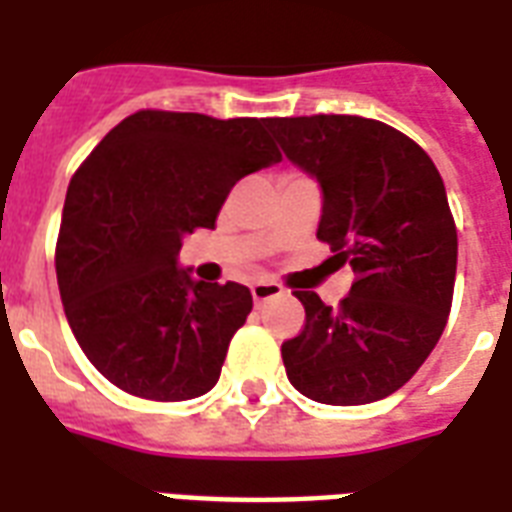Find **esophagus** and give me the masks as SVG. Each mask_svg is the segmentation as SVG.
Listing matches in <instances>:
<instances>
[{
    "instance_id": "esophagus-1",
    "label": "esophagus",
    "mask_w": 512,
    "mask_h": 512,
    "mask_svg": "<svg viewBox=\"0 0 512 512\" xmlns=\"http://www.w3.org/2000/svg\"><path fill=\"white\" fill-rule=\"evenodd\" d=\"M284 295V289L276 281H255L252 284V300L255 303H265V300H273V297Z\"/></svg>"
}]
</instances>
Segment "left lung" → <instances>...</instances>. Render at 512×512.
I'll use <instances>...</instances> for the list:
<instances>
[{
    "label": "left lung",
    "instance_id": "8db88e82",
    "mask_svg": "<svg viewBox=\"0 0 512 512\" xmlns=\"http://www.w3.org/2000/svg\"><path fill=\"white\" fill-rule=\"evenodd\" d=\"M289 162L321 185L319 236L353 268L340 308L295 292L305 329L281 345L289 382L332 406L396 393L436 348L452 308L457 228L436 164L364 116L268 119Z\"/></svg>",
    "mask_w": 512,
    "mask_h": 512
}]
</instances>
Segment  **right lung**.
Listing matches in <instances>:
<instances>
[{
  "instance_id": "obj_1",
  "label": "right lung",
  "mask_w": 512,
  "mask_h": 512,
  "mask_svg": "<svg viewBox=\"0 0 512 512\" xmlns=\"http://www.w3.org/2000/svg\"><path fill=\"white\" fill-rule=\"evenodd\" d=\"M268 119L138 111L71 177L55 271L79 348L108 382L151 401H188L220 380L252 311L244 284H207L177 265L185 233L215 228L244 175L281 162Z\"/></svg>"
}]
</instances>
